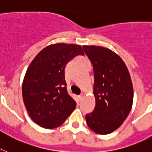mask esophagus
Segmentation results:
<instances>
[{
	"mask_svg": "<svg viewBox=\"0 0 152 152\" xmlns=\"http://www.w3.org/2000/svg\"><path fill=\"white\" fill-rule=\"evenodd\" d=\"M78 97H79V99H80V100L83 99V93H82V94H80V96H78Z\"/></svg>",
	"mask_w": 152,
	"mask_h": 152,
	"instance_id": "esophagus-1",
	"label": "esophagus"
}]
</instances>
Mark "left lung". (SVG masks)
Segmentation results:
<instances>
[{
	"label": "left lung",
	"instance_id": "left-lung-1",
	"mask_svg": "<svg viewBox=\"0 0 152 152\" xmlns=\"http://www.w3.org/2000/svg\"><path fill=\"white\" fill-rule=\"evenodd\" d=\"M93 66L96 107L86 115L91 130L100 134L112 133L122 125L133 103V86L122 58L109 49L83 46Z\"/></svg>",
	"mask_w": 152,
	"mask_h": 152
}]
</instances>
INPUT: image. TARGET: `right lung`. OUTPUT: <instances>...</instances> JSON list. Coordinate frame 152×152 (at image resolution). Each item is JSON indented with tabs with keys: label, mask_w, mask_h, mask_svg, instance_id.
<instances>
[{
	"label": "right lung",
	"mask_w": 152,
	"mask_h": 152,
	"mask_svg": "<svg viewBox=\"0 0 152 152\" xmlns=\"http://www.w3.org/2000/svg\"><path fill=\"white\" fill-rule=\"evenodd\" d=\"M84 55L80 45L55 43L43 49L27 69L22 95L28 115L44 129L61 125L76 106L68 94L65 80L66 63Z\"/></svg>",
	"instance_id": "right-lung-1"
}]
</instances>
